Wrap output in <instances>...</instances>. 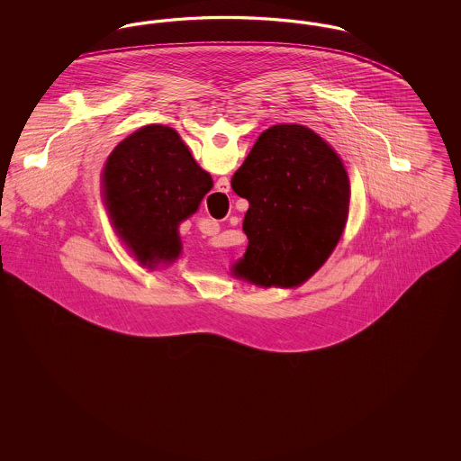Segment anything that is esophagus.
<instances>
[{"label":"esophagus","instance_id":"esophagus-1","mask_svg":"<svg viewBox=\"0 0 461 461\" xmlns=\"http://www.w3.org/2000/svg\"><path fill=\"white\" fill-rule=\"evenodd\" d=\"M228 190H230V185H228V181L221 183L220 192H228Z\"/></svg>","mask_w":461,"mask_h":461}]
</instances>
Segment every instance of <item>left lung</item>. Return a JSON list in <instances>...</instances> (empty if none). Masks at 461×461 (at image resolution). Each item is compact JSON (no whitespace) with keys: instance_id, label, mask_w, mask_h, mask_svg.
I'll return each mask as SVG.
<instances>
[{"instance_id":"1","label":"left lung","mask_w":461,"mask_h":461,"mask_svg":"<svg viewBox=\"0 0 461 461\" xmlns=\"http://www.w3.org/2000/svg\"><path fill=\"white\" fill-rule=\"evenodd\" d=\"M249 200L247 250L233 275L259 286H297L337 247L349 214V176L329 143L299 124L261 132L231 177Z\"/></svg>"}]
</instances>
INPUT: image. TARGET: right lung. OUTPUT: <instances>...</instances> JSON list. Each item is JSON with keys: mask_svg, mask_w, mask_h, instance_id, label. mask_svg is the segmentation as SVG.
Segmentation results:
<instances>
[{"mask_svg": "<svg viewBox=\"0 0 461 461\" xmlns=\"http://www.w3.org/2000/svg\"><path fill=\"white\" fill-rule=\"evenodd\" d=\"M102 188L121 240L140 263L155 267L177 259V226L197 211L212 188V177L173 128L150 124L113 149L104 167Z\"/></svg>", "mask_w": 461, "mask_h": 461, "instance_id": "right-lung-1", "label": "right lung"}]
</instances>
